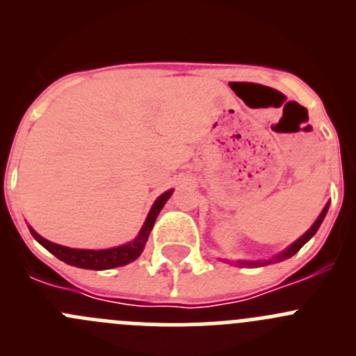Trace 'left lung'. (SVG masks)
Wrapping results in <instances>:
<instances>
[{
	"label": "left lung",
	"mask_w": 356,
	"mask_h": 356,
	"mask_svg": "<svg viewBox=\"0 0 356 356\" xmlns=\"http://www.w3.org/2000/svg\"><path fill=\"white\" fill-rule=\"evenodd\" d=\"M327 210H329V203L325 204L324 208H322L321 215H318L317 220H315L314 224H312V227L308 229V231L305 232V234L301 236V238H298L296 241L291 243V245H289L288 248H286V250H282L281 253L274 254V257L268 258V260H238V261H236V265H239V267H264V265L275 264V261H282V260H286V258H291L294 253H298V251L301 250V246L307 245V243L310 241L312 238H314L315 232L318 231V227H321V224H322V222H324L325 215H327Z\"/></svg>",
	"instance_id": "obj_1"
}]
</instances>
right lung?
<instances>
[{
  "instance_id": "right-lung-1",
  "label": "right lung",
  "mask_w": 356,
  "mask_h": 356,
  "mask_svg": "<svg viewBox=\"0 0 356 356\" xmlns=\"http://www.w3.org/2000/svg\"><path fill=\"white\" fill-rule=\"evenodd\" d=\"M172 193H174V189H168L163 195L158 196L155 203H153L152 210H149L148 217H146L145 224H143L141 231H139V234L131 243H125L122 246L106 248V250H77V248H67L48 241L42 236H39L31 225H29V231H31V234L34 236V239L39 245L44 246L49 253H53L58 260L65 261L68 265H74V267L79 268H89V270H106V268L122 267V265H127L131 261H134L143 253L158 213L163 208V204L167 203V200L170 198Z\"/></svg>"
}]
</instances>
